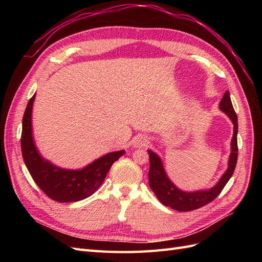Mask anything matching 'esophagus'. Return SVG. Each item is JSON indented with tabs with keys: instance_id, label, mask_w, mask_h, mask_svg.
Segmentation results:
<instances>
[{
	"instance_id": "1",
	"label": "esophagus",
	"mask_w": 262,
	"mask_h": 262,
	"mask_svg": "<svg viewBox=\"0 0 262 262\" xmlns=\"http://www.w3.org/2000/svg\"><path fill=\"white\" fill-rule=\"evenodd\" d=\"M134 143H136L134 145H136L137 147H144V146L147 145L148 141H147V139L145 137H139L136 140V142H134Z\"/></svg>"
}]
</instances>
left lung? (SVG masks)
Returning <instances> with one entry per match:
<instances>
[{"label":"left lung","mask_w":262,"mask_h":262,"mask_svg":"<svg viewBox=\"0 0 262 262\" xmlns=\"http://www.w3.org/2000/svg\"><path fill=\"white\" fill-rule=\"evenodd\" d=\"M219 107L221 112H223L232 120L234 124V133L231 142V154H229L228 158V167L223 175H222L220 180L212 188L195 190V191H184V190H180L168 178L161 157L154 153L153 150L147 149L149 155V187L153 190L157 199L166 207H169L179 212H188L199 209L215 199L227 184V181L233 176L237 163V156H238V147H237L238 122H237V115L233 108L228 91L224 94L223 98L221 99Z\"/></svg>","instance_id":"obj_1"}]
</instances>
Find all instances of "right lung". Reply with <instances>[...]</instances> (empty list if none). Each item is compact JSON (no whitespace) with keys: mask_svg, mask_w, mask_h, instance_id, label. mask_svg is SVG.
Instances as JSON below:
<instances>
[{"mask_svg":"<svg viewBox=\"0 0 262 262\" xmlns=\"http://www.w3.org/2000/svg\"><path fill=\"white\" fill-rule=\"evenodd\" d=\"M36 94L28 101L23 117L21 154L34 181L50 199L58 202H76L92 195L104 182L112 165L124 150L110 152L100 156L80 169L59 167L39 153L33 136V105Z\"/></svg>","mask_w":262,"mask_h":262,"instance_id":"right-lung-1","label":"right lung"}]
</instances>
